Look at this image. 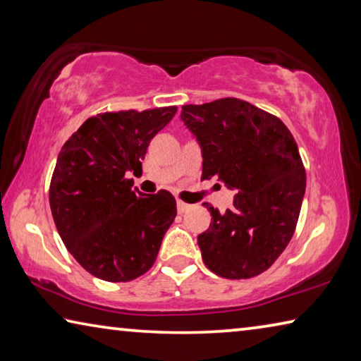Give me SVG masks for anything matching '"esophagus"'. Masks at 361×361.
I'll list each match as a JSON object with an SVG mask.
<instances>
[{"instance_id": "obj_1", "label": "esophagus", "mask_w": 361, "mask_h": 361, "mask_svg": "<svg viewBox=\"0 0 361 361\" xmlns=\"http://www.w3.org/2000/svg\"><path fill=\"white\" fill-rule=\"evenodd\" d=\"M189 209H191V205L186 204V202H183V200H178V202H176V210H178V213H185Z\"/></svg>"}]
</instances>
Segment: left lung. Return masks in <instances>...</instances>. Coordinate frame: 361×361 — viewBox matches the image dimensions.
<instances>
[{
  "instance_id": "left-lung-1",
  "label": "left lung",
  "mask_w": 361,
  "mask_h": 361,
  "mask_svg": "<svg viewBox=\"0 0 361 361\" xmlns=\"http://www.w3.org/2000/svg\"><path fill=\"white\" fill-rule=\"evenodd\" d=\"M181 121L202 151V178L235 189L234 207L212 213L197 243L205 266L224 279L259 276L288 245L301 212L305 170L291 132L276 116L239 99L185 105Z\"/></svg>"
}]
</instances>
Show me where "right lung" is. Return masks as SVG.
Masks as SVG:
<instances>
[{
  "label": "right lung",
  "instance_id": "1",
  "mask_svg": "<svg viewBox=\"0 0 361 361\" xmlns=\"http://www.w3.org/2000/svg\"><path fill=\"white\" fill-rule=\"evenodd\" d=\"M176 106L103 113L89 118L59 152L49 189L54 223L85 271L130 282L149 271L176 216L166 189L143 194L129 172L142 170L148 145Z\"/></svg>",
  "mask_w": 361,
  "mask_h": 361
}]
</instances>
